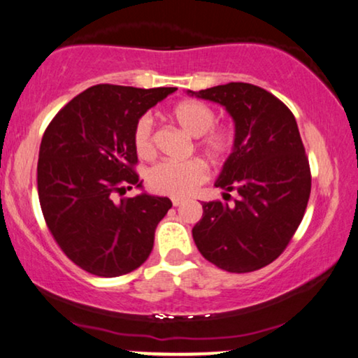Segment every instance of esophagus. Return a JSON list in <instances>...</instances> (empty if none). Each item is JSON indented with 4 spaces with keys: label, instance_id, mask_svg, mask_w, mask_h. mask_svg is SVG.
<instances>
[{
    "label": "esophagus",
    "instance_id": "obj_1",
    "mask_svg": "<svg viewBox=\"0 0 358 358\" xmlns=\"http://www.w3.org/2000/svg\"><path fill=\"white\" fill-rule=\"evenodd\" d=\"M172 204H173L175 207H178V206L183 204V199H178V197H173V199H172Z\"/></svg>",
    "mask_w": 358,
    "mask_h": 358
}]
</instances>
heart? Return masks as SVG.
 I'll list each match as a JSON object with an SVG mask.
<instances>
[{"mask_svg": "<svg viewBox=\"0 0 358 358\" xmlns=\"http://www.w3.org/2000/svg\"><path fill=\"white\" fill-rule=\"evenodd\" d=\"M169 117L191 136H196V148L212 162H223L234 149L236 135L228 125H215V110L197 99H183L175 103ZM133 146L141 159L156 154L152 122L141 117L133 128ZM209 178V170L199 159L186 162H161L148 172V186L156 194L186 197L193 194Z\"/></svg>", "mask_w": 358, "mask_h": 358, "instance_id": "heart-1", "label": "heart"}]
</instances>
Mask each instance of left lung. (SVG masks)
I'll list each match as a JSON object with an SVG mask.
<instances>
[{
	"label": "left lung",
	"instance_id": "1",
	"mask_svg": "<svg viewBox=\"0 0 358 358\" xmlns=\"http://www.w3.org/2000/svg\"><path fill=\"white\" fill-rule=\"evenodd\" d=\"M189 93L225 106L236 128L234 149L215 181L228 191L227 202H202L204 213L193 228L196 246L230 273L264 268L285 252L310 197V165L294 115L276 96L250 83Z\"/></svg>",
	"mask_w": 358,
	"mask_h": 358
}]
</instances>
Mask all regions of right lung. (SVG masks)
Segmentation results:
<instances>
[{"label":"right lung","mask_w":358,"mask_h":358,"mask_svg":"<svg viewBox=\"0 0 358 358\" xmlns=\"http://www.w3.org/2000/svg\"><path fill=\"white\" fill-rule=\"evenodd\" d=\"M177 88L94 85L57 112L43 135L36 183L43 217L62 252L88 273L127 275L146 262L169 197L140 194L136 120Z\"/></svg>","instance_id":"add662e5"}]
</instances>
